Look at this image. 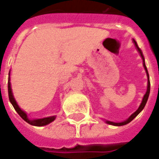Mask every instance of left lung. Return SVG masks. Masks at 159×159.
I'll use <instances>...</instances> for the list:
<instances>
[{
    "mask_svg": "<svg viewBox=\"0 0 159 159\" xmlns=\"http://www.w3.org/2000/svg\"><path fill=\"white\" fill-rule=\"evenodd\" d=\"M134 40V43L135 46H136V49L138 50V52H139L140 54V56H141L142 59H143V66H144V68L145 70V72H146V76H147V90L145 92V95H144V97H143V100H142V102L140 104V106L139 107V108H138L137 110L134 112V114H132L131 116H130L129 118L126 120H124V121L122 122H113V121H109V120H106V123L107 124H109V125H113V126H124V125H126V124H128L129 122H131L133 120H134L136 116H137L138 114H139L140 112H141L143 109H144V107H145V104L147 102V100H148V97H149V94H150V79H149V74H148V71H147V68H146V66H145V57L143 56V54H142V52L141 50L139 49V47L138 46L137 43H136V41Z\"/></svg>",
    "mask_w": 159,
    "mask_h": 159,
    "instance_id": "obj_1",
    "label": "left lung"
}]
</instances>
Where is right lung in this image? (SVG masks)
I'll list each match as a JSON object with an SVG mask.
<instances>
[{"label": "right lung", "instance_id": "add662e5", "mask_svg": "<svg viewBox=\"0 0 159 159\" xmlns=\"http://www.w3.org/2000/svg\"><path fill=\"white\" fill-rule=\"evenodd\" d=\"M10 73V72H9ZM10 75V74H9ZM7 89H8V97H9L10 102L12 103V105L14 107L15 111L17 112L19 115L27 123H29L30 125L32 126H46L50 124L51 122H52L55 119L56 116H50V117H46V118H42V119H34V120H30L27 116V114H25V112L22 110L21 108L19 107V105L16 102L15 99L13 95V92H12V89H11V83H10V76H8V83H7Z\"/></svg>", "mask_w": 159, "mask_h": 159}]
</instances>
